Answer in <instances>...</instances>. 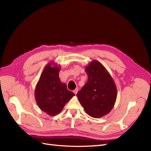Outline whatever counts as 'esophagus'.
<instances>
[{"label": "esophagus", "instance_id": "obj_1", "mask_svg": "<svg viewBox=\"0 0 151 151\" xmlns=\"http://www.w3.org/2000/svg\"><path fill=\"white\" fill-rule=\"evenodd\" d=\"M73 92H74V93L75 94H76L77 93V92H78V88H76L75 90L73 91Z\"/></svg>", "mask_w": 151, "mask_h": 151}]
</instances>
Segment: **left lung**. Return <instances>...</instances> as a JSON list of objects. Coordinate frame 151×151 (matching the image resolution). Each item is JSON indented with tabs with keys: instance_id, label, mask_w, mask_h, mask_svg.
<instances>
[{
	"instance_id": "obj_1",
	"label": "left lung",
	"mask_w": 151,
	"mask_h": 151,
	"mask_svg": "<svg viewBox=\"0 0 151 151\" xmlns=\"http://www.w3.org/2000/svg\"><path fill=\"white\" fill-rule=\"evenodd\" d=\"M88 76L86 84L77 94L86 113L101 118L111 111L116 102L117 90L115 82L101 63L91 61L86 67Z\"/></svg>"
}]
</instances>
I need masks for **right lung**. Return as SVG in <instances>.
I'll list each match as a JSON object with an SVG mask.
<instances>
[{
	"label": "right lung",
	"mask_w": 151,
	"mask_h": 151,
	"mask_svg": "<svg viewBox=\"0 0 151 151\" xmlns=\"http://www.w3.org/2000/svg\"><path fill=\"white\" fill-rule=\"evenodd\" d=\"M60 67L57 63H48L45 66L36 86L35 96L38 106L50 116L60 113L65 104L75 96L68 91L65 83L59 78Z\"/></svg>",
	"instance_id": "1"
}]
</instances>
